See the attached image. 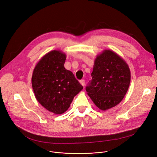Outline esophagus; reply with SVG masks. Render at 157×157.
<instances>
[{
	"instance_id": "34e87169",
	"label": "esophagus",
	"mask_w": 157,
	"mask_h": 157,
	"mask_svg": "<svg viewBox=\"0 0 157 157\" xmlns=\"http://www.w3.org/2000/svg\"><path fill=\"white\" fill-rule=\"evenodd\" d=\"M79 82H80V84H81L83 87L85 86V80H84V79H81V80H80Z\"/></svg>"
}]
</instances>
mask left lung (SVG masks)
Masks as SVG:
<instances>
[{
	"instance_id": "obj_1",
	"label": "left lung",
	"mask_w": 157,
	"mask_h": 157,
	"mask_svg": "<svg viewBox=\"0 0 157 157\" xmlns=\"http://www.w3.org/2000/svg\"><path fill=\"white\" fill-rule=\"evenodd\" d=\"M91 76L86 90L95 105L103 111L121 102L131 81L128 65L110 50H104L96 57Z\"/></svg>"
}]
</instances>
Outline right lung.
<instances>
[{
  "label": "right lung",
  "instance_id": "add662e5",
  "mask_svg": "<svg viewBox=\"0 0 157 157\" xmlns=\"http://www.w3.org/2000/svg\"><path fill=\"white\" fill-rule=\"evenodd\" d=\"M66 57L60 50L48 52L36 64L31 79L37 100L56 115L65 113L83 89L73 73L64 67Z\"/></svg>",
  "mask_w": 157,
  "mask_h": 157
}]
</instances>
